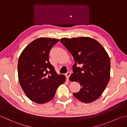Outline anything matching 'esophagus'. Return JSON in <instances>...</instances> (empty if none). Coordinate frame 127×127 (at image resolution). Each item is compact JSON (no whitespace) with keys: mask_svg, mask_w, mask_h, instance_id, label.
Segmentation results:
<instances>
[{"mask_svg":"<svg viewBox=\"0 0 127 127\" xmlns=\"http://www.w3.org/2000/svg\"><path fill=\"white\" fill-rule=\"evenodd\" d=\"M71 73L70 72H67V73H66V78H67V80H68V79H69V76H70V75H71Z\"/></svg>","mask_w":127,"mask_h":127,"instance_id":"obj_1","label":"esophagus"}]
</instances>
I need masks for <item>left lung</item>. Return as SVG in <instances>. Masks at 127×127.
<instances>
[{
	"mask_svg": "<svg viewBox=\"0 0 127 127\" xmlns=\"http://www.w3.org/2000/svg\"><path fill=\"white\" fill-rule=\"evenodd\" d=\"M61 43L73 57L75 64L69 80L77 82L81 89L73 96L82 102L97 100L110 78V60L101 44L90 37L64 38ZM77 64L80 66L77 67Z\"/></svg>",
	"mask_w": 127,
	"mask_h": 127,
	"instance_id": "obj_1",
	"label": "left lung"
}]
</instances>
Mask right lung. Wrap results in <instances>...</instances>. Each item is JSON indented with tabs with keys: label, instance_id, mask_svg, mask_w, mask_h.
<instances>
[{
	"label": "right lung",
	"instance_id": "add662e5",
	"mask_svg": "<svg viewBox=\"0 0 127 127\" xmlns=\"http://www.w3.org/2000/svg\"><path fill=\"white\" fill-rule=\"evenodd\" d=\"M59 39L41 37L33 40L22 51L18 61V77L26 95L37 103L52 100L59 85L66 81L58 74L49 61V54Z\"/></svg>",
	"mask_w": 127,
	"mask_h": 127
}]
</instances>
